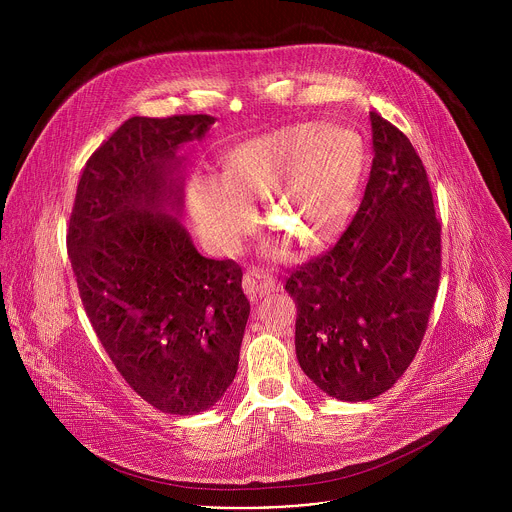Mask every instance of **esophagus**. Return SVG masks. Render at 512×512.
Returning <instances> with one entry per match:
<instances>
[{"label":"esophagus","instance_id":"34e87169","mask_svg":"<svg viewBox=\"0 0 512 512\" xmlns=\"http://www.w3.org/2000/svg\"><path fill=\"white\" fill-rule=\"evenodd\" d=\"M243 289H245V294L251 302H257V300L273 294V291H277L279 285H277L275 279H271V277L263 275L261 271L253 269V271H247L243 275Z\"/></svg>","mask_w":512,"mask_h":512}]
</instances>
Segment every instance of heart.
Wrapping results in <instances>:
<instances>
[{
	"label": "heart",
	"instance_id": "heart-1",
	"mask_svg": "<svg viewBox=\"0 0 512 512\" xmlns=\"http://www.w3.org/2000/svg\"><path fill=\"white\" fill-rule=\"evenodd\" d=\"M364 168L360 139L344 127L285 125L245 139L218 164L216 182L194 180L190 208L200 233L233 249L265 202L267 229L296 255H310L342 233Z\"/></svg>",
	"mask_w": 512,
	"mask_h": 512
}]
</instances>
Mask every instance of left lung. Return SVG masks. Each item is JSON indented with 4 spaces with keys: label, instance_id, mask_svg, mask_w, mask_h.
Wrapping results in <instances>:
<instances>
[{
    "label": "left lung",
    "instance_id": "obj_1",
    "mask_svg": "<svg viewBox=\"0 0 512 512\" xmlns=\"http://www.w3.org/2000/svg\"><path fill=\"white\" fill-rule=\"evenodd\" d=\"M373 166L340 241L291 273L296 354L326 395L369 401L411 364L440 285L442 227L411 141L371 113Z\"/></svg>",
    "mask_w": 512,
    "mask_h": 512
}]
</instances>
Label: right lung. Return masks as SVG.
<instances>
[{
	"mask_svg": "<svg viewBox=\"0 0 512 512\" xmlns=\"http://www.w3.org/2000/svg\"><path fill=\"white\" fill-rule=\"evenodd\" d=\"M216 119H127L89 158L68 225L87 316L129 387L170 415L231 387L249 318L243 271L198 253L182 223L184 160Z\"/></svg>",
	"mask_w": 512,
	"mask_h": 512,
	"instance_id": "right-lung-1",
	"label": "right lung"
}]
</instances>
